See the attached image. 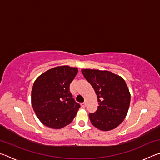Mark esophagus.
I'll return each instance as SVG.
<instances>
[{"instance_id":"obj_1","label":"esophagus","mask_w":160,"mask_h":160,"mask_svg":"<svg viewBox=\"0 0 160 160\" xmlns=\"http://www.w3.org/2000/svg\"><path fill=\"white\" fill-rule=\"evenodd\" d=\"M81 106H82V108H85L86 107V103L85 102H83L81 104Z\"/></svg>"}]
</instances>
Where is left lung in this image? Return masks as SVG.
<instances>
[{"label": "left lung", "mask_w": 160, "mask_h": 160, "mask_svg": "<svg viewBox=\"0 0 160 160\" xmlns=\"http://www.w3.org/2000/svg\"><path fill=\"white\" fill-rule=\"evenodd\" d=\"M82 72L95 91L99 106L89 113L92 125L101 131L114 129L128 113L131 94L122 78L108 70L83 69Z\"/></svg>", "instance_id": "left-lung-1"}]
</instances>
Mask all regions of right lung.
<instances>
[{
	"instance_id": "right-lung-1",
	"label": "right lung",
	"mask_w": 160,
	"mask_h": 160,
	"mask_svg": "<svg viewBox=\"0 0 160 160\" xmlns=\"http://www.w3.org/2000/svg\"><path fill=\"white\" fill-rule=\"evenodd\" d=\"M77 68H53L38 77L32 90V105L38 118L46 126L63 128L72 122L80 105L72 98L70 84Z\"/></svg>"
}]
</instances>
